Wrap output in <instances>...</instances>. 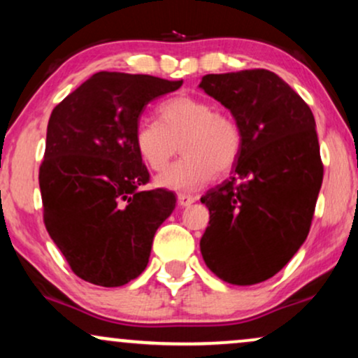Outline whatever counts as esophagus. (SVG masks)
Returning a JSON list of instances; mask_svg holds the SVG:
<instances>
[{
  "label": "esophagus",
  "instance_id": "1",
  "mask_svg": "<svg viewBox=\"0 0 358 358\" xmlns=\"http://www.w3.org/2000/svg\"><path fill=\"white\" fill-rule=\"evenodd\" d=\"M178 205L180 207H188V205H192L195 202V196L192 195H187V193H178Z\"/></svg>",
  "mask_w": 358,
  "mask_h": 358
}]
</instances>
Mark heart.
I'll return each instance as SVG.
<instances>
[{
  "instance_id": "b5f03b06",
  "label": "heart",
  "mask_w": 358,
  "mask_h": 358,
  "mask_svg": "<svg viewBox=\"0 0 358 358\" xmlns=\"http://www.w3.org/2000/svg\"><path fill=\"white\" fill-rule=\"evenodd\" d=\"M159 122L143 119L134 129V146L143 163L162 171L176 153L183 158L156 178V185L175 192H193L213 175L232 170L242 151V129L227 110L213 108L202 97L182 94L163 102Z\"/></svg>"
}]
</instances>
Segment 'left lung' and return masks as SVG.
Instances as JSON below:
<instances>
[{
    "label": "left lung",
    "instance_id": "left-lung-1",
    "mask_svg": "<svg viewBox=\"0 0 358 358\" xmlns=\"http://www.w3.org/2000/svg\"><path fill=\"white\" fill-rule=\"evenodd\" d=\"M200 89L242 129L234 175L202 196L210 222L200 241L207 268L231 285L273 278L310 232L323 162L310 106L266 69L208 73Z\"/></svg>",
    "mask_w": 358,
    "mask_h": 358
}]
</instances>
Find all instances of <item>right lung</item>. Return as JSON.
I'll use <instances>...</instances> for the list:
<instances>
[{"instance_id":"obj_1","label":"right lung","mask_w":358,"mask_h":358,"mask_svg":"<svg viewBox=\"0 0 358 358\" xmlns=\"http://www.w3.org/2000/svg\"><path fill=\"white\" fill-rule=\"evenodd\" d=\"M183 80L97 72L52 110L38 182L43 222L76 276L116 287L148 264L175 193L143 190L150 171L134 129L150 102Z\"/></svg>"}]
</instances>
